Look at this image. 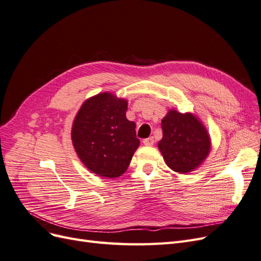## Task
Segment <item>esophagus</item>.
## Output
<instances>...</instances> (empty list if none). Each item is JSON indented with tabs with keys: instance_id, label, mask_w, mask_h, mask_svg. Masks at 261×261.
I'll list each match as a JSON object with an SVG mask.
<instances>
[{
	"instance_id": "obj_1",
	"label": "esophagus",
	"mask_w": 261,
	"mask_h": 261,
	"mask_svg": "<svg viewBox=\"0 0 261 261\" xmlns=\"http://www.w3.org/2000/svg\"><path fill=\"white\" fill-rule=\"evenodd\" d=\"M143 143L145 146H152L154 144V139H153V137H149L147 139H144Z\"/></svg>"
}]
</instances>
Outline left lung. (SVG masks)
<instances>
[{"label": "left lung", "mask_w": 261, "mask_h": 261, "mask_svg": "<svg viewBox=\"0 0 261 261\" xmlns=\"http://www.w3.org/2000/svg\"><path fill=\"white\" fill-rule=\"evenodd\" d=\"M161 127L163 137L158 147L173 171L191 172L206 159L210 150L209 135L194 115L172 110L162 120Z\"/></svg>", "instance_id": "1"}]
</instances>
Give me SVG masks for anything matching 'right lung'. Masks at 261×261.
I'll list each match as a JSON object with an SVG mask.
<instances>
[{
    "label": "right lung",
    "mask_w": 261,
    "mask_h": 261,
    "mask_svg": "<svg viewBox=\"0 0 261 261\" xmlns=\"http://www.w3.org/2000/svg\"><path fill=\"white\" fill-rule=\"evenodd\" d=\"M127 102L111 93L87 100L78 111L72 129L74 148L92 173L117 177L127 170L139 146L136 124L126 118Z\"/></svg>",
    "instance_id": "obj_1"
}]
</instances>
